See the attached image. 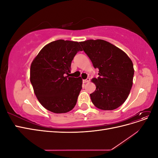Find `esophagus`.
<instances>
[{
	"mask_svg": "<svg viewBox=\"0 0 158 158\" xmlns=\"http://www.w3.org/2000/svg\"><path fill=\"white\" fill-rule=\"evenodd\" d=\"M90 81V78H87L85 80H83V82L84 83H86V82H89Z\"/></svg>",
	"mask_w": 158,
	"mask_h": 158,
	"instance_id": "esophagus-1",
	"label": "esophagus"
}]
</instances>
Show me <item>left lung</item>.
Wrapping results in <instances>:
<instances>
[{
    "label": "left lung",
    "mask_w": 158,
    "mask_h": 158,
    "mask_svg": "<svg viewBox=\"0 0 158 158\" xmlns=\"http://www.w3.org/2000/svg\"><path fill=\"white\" fill-rule=\"evenodd\" d=\"M82 50L99 69V77L92 81L96 89L90 94L94 106L113 110L126 101L132 85L134 70L131 59L117 47L102 40L80 42Z\"/></svg>",
    "instance_id": "1"
}]
</instances>
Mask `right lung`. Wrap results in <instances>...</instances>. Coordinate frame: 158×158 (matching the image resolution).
Instances as JSON below:
<instances>
[{
	"instance_id": "add662e5",
	"label": "right lung",
	"mask_w": 158,
	"mask_h": 158,
	"mask_svg": "<svg viewBox=\"0 0 158 158\" xmlns=\"http://www.w3.org/2000/svg\"><path fill=\"white\" fill-rule=\"evenodd\" d=\"M79 51V43L59 40L43 48L32 61L30 82L38 101L55 113H67L77 102L82 89L81 77H70L72 60Z\"/></svg>"
}]
</instances>
